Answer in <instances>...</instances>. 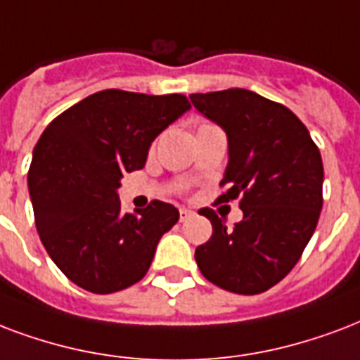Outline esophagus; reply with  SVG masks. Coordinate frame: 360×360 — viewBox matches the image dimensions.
<instances>
[{
  "label": "esophagus",
  "mask_w": 360,
  "mask_h": 360,
  "mask_svg": "<svg viewBox=\"0 0 360 360\" xmlns=\"http://www.w3.org/2000/svg\"><path fill=\"white\" fill-rule=\"evenodd\" d=\"M192 217V211L191 210H185V207H183V210H179V219L181 221H186V219H191Z\"/></svg>",
  "instance_id": "obj_1"
}]
</instances>
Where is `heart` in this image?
Returning <instances> with one entry per match:
<instances>
[{
    "mask_svg": "<svg viewBox=\"0 0 360 360\" xmlns=\"http://www.w3.org/2000/svg\"><path fill=\"white\" fill-rule=\"evenodd\" d=\"M204 126H205V124H204Z\"/></svg>",
    "mask_w": 360,
    "mask_h": 360,
    "instance_id": "obj_1",
    "label": "heart"
}]
</instances>
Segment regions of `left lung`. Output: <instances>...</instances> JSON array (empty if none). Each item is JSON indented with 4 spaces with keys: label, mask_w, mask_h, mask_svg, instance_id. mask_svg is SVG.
Here are the masks:
<instances>
[{
    "label": "left lung",
    "mask_w": 360,
    "mask_h": 360,
    "mask_svg": "<svg viewBox=\"0 0 360 360\" xmlns=\"http://www.w3.org/2000/svg\"><path fill=\"white\" fill-rule=\"evenodd\" d=\"M192 105L229 136V166L217 204L240 200L243 221L200 210L213 234L194 259L207 281L236 295L271 289L300 260L323 207V160L290 109L245 89L192 94Z\"/></svg>",
    "instance_id": "left-lung-1"
}]
</instances>
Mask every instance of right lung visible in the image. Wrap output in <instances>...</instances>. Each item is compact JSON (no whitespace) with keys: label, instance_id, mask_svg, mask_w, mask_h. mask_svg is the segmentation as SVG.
Instances as JSON below:
<instances>
[{"label":"right lung","instance_id":"add662e5","mask_svg":"<svg viewBox=\"0 0 360 360\" xmlns=\"http://www.w3.org/2000/svg\"><path fill=\"white\" fill-rule=\"evenodd\" d=\"M188 109L183 94L109 89L65 109L41 134L27 172L35 226L54 264L81 289L111 295L141 281L164 232L179 221L160 200L120 213L117 188Z\"/></svg>","mask_w":360,"mask_h":360}]
</instances>
